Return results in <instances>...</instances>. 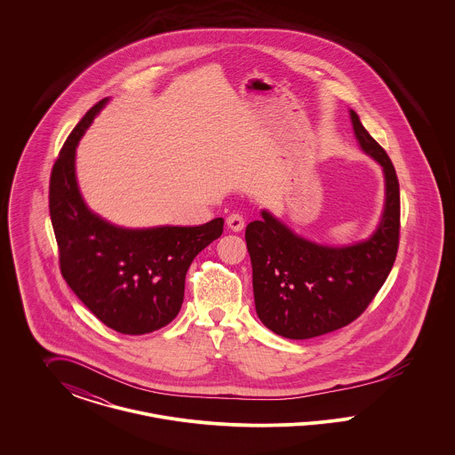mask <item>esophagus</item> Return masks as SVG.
Wrapping results in <instances>:
<instances>
[{"label": "esophagus", "mask_w": 455, "mask_h": 455, "mask_svg": "<svg viewBox=\"0 0 455 455\" xmlns=\"http://www.w3.org/2000/svg\"><path fill=\"white\" fill-rule=\"evenodd\" d=\"M227 225H228V228L232 232H242L243 225H245V220H243L242 215H238V213H232V215L227 217Z\"/></svg>", "instance_id": "obj_1"}]
</instances>
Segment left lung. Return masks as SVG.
I'll use <instances>...</instances> for the list:
<instances>
[{"label": "left lung", "instance_id": "8db88e82", "mask_svg": "<svg viewBox=\"0 0 455 455\" xmlns=\"http://www.w3.org/2000/svg\"><path fill=\"white\" fill-rule=\"evenodd\" d=\"M355 138L384 173V208L363 240L329 245L295 234L260 210L245 228L260 323L288 339H310L353 323L387 280L399 243V182L384 148L349 108Z\"/></svg>", "mask_w": 455, "mask_h": 455}]
</instances>
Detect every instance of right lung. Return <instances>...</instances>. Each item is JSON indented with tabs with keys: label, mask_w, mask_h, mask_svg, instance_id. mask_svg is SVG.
Listing matches in <instances>:
<instances>
[{
	"label": "right lung",
	"mask_w": 455,
	"mask_h": 455,
	"mask_svg": "<svg viewBox=\"0 0 455 455\" xmlns=\"http://www.w3.org/2000/svg\"><path fill=\"white\" fill-rule=\"evenodd\" d=\"M108 100L90 108L68 136L51 173L49 213L68 286L108 327L140 336L175 319L186 273L221 235L223 218L199 227L124 228L88 208L76 180V147Z\"/></svg>",
	"instance_id": "add662e5"
}]
</instances>
